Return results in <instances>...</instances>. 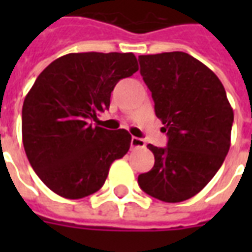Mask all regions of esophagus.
I'll return each instance as SVG.
<instances>
[{
    "label": "esophagus",
    "mask_w": 252,
    "mask_h": 252,
    "mask_svg": "<svg viewBox=\"0 0 252 252\" xmlns=\"http://www.w3.org/2000/svg\"><path fill=\"white\" fill-rule=\"evenodd\" d=\"M131 147L132 148H144L146 143L140 137H132L131 139Z\"/></svg>",
    "instance_id": "obj_1"
}]
</instances>
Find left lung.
Wrapping results in <instances>:
<instances>
[{"label": "left lung", "instance_id": "left-lung-1", "mask_svg": "<svg viewBox=\"0 0 252 252\" xmlns=\"http://www.w3.org/2000/svg\"><path fill=\"white\" fill-rule=\"evenodd\" d=\"M139 63L169 142L164 148L148 144L155 164L137 182L164 202L189 200L215 177L231 146L233 110L225 89L186 52L140 55Z\"/></svg>", "mask_w": 252, "mask_h": 252}]
</instances>
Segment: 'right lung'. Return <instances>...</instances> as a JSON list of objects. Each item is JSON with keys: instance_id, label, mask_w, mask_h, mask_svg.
<instances>
[{"instance_id": "1", "label": "right lung", "mask_w": 252, "mask_h": 252, "mask_svg": "<svg viewBox=\"0 0 252 252\" xmlns=\"http://www.w3.org/2000/svg\"><path fill=\"white\" fill-rule=\"evenodd\" d=\"M139 70L132 52H79L55 59L40 72L23 105L27 158L47 188L78 200L104 185L110 164L131 146L126 129L97 123L120 79Z\"/></svg>"}]
</instances>
